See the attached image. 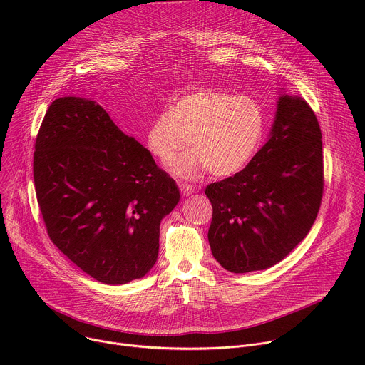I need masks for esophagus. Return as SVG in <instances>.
<instances>
[{
	"mask_svg": "<svg viewBox=\"0 0 365 365\" xmlns=\"http://www.w3.org/2000/svg\"><path fill=\"white\" fill-rule=\"evenodd\" d=\"M179 189H180V192H182L185 196H189V195L193 192V187H192L190 185H187V183H179Z\"/></svg>",
	"mask_w": 365,
	"mask_h": 365,
	"instance_id": "obj_1",
	"label": "esophagus"
}]
</instances>
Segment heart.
<instances>
[{
    "mask_svg": "<svg viewBox=\"0 0 365 365\" xmlns=\"http://www.w3.org/2000/svg\"><path fill=\"white\" fill-rule=\"evenodd\" d=\"M264 110L255 98L200 88L178 98L154 117L147 130V147L162 165L182 179H196L210 170L217 178L244 169L263 140Z\"/></svg>",
    "mask_w": 365,
    "mask_h": 365,
    "instance_id": "1",
    "label": "heart"
}]
</instances>
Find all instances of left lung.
I'll use <instances>...</instances> for the list:
<instances>
[{
  "label": "left lung",
  "instance_id": "1",
  "mask_svg": "<svg viewBox=\"0 0 365 365\" xmlns=\"http://www.w3.org/2000/svg\"><path fill=\"white\" fill-rule=\"evenodd\" d=\"M324 185L318 118L306 101L283 95L269 141L241 172L205 189L217 262L232 273L282 262L314 225Z\"/></svg>",
  "mask_w": 365,
  "mask_h": 365
}]
</instances>
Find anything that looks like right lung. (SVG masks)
Listing matches in <instances>:
<instances>
[{
	"label": "right lung",
	"instance_id": "add662e5",
	"mask_svg": "<svg viewBox=\"0 0 365 365\" xmlns=\"http://www.w3.org/2000/svg\"><path fill=\"white\" fill-rule=\"evenodd\" d=\"M34 148L36 196L51 242L101 283L148 273L160 222L180 199L151 153L101 106L76 96L50 103Z\"/></svg>",
	"mask_w": 365,
	"mask_h": 365
}]
</instances>
